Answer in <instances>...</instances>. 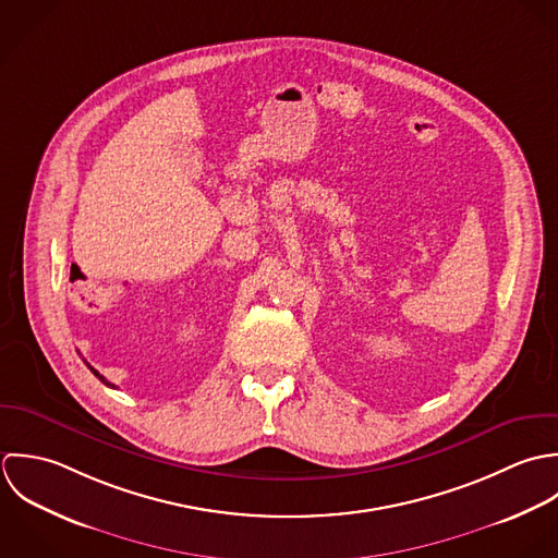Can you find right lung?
Listing matches in <instances>:
<instances>
[{"mask_svg":"<svg viewBox=\"0 0 558 558\" xmlns=\"http://www.w3.org/2000/svg\"><path fill=\"white\" fill-rule=\"evenodd\" d=\"M86 364H88V362H86ZM88 368H90V371H93V373H95V375H97V377H99V379H101V381H104L106 386H110V388H113V384H110V381H108V379H106V377H104V375H101V373H99L97 368H93L90 364H88Z\"/></svg>","mask_w":558,"mask_h":558,"instance_id":"add662e5","label":"right lung"}]
</instances>
